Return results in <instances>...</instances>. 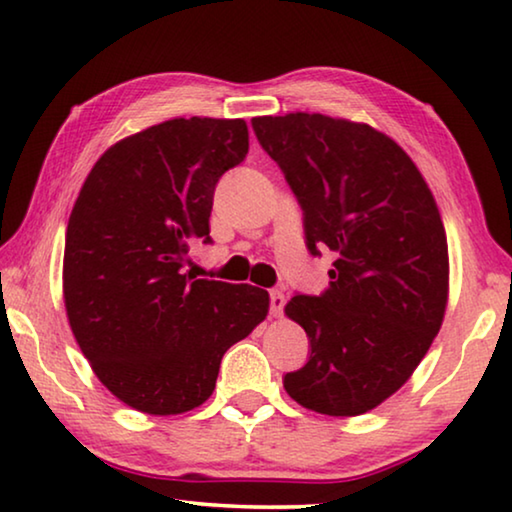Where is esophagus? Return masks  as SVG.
I'll use <instances>...</instances> for the list:
<instances>
[{"label": "esophagus", "instance_id": "obj_1", "mask_svg": "<svg viewBox=\"0 0 512 512\" xmlns=\"http://www.w3.org/2000/svg\"><path fill=\"white\" fill-rule=\"evenodd\" d=\"M284 309V293L282 291H271V316L280 318Z\"/></svg>", "mask_w": 512, "mask_h": 512}]
</instances>
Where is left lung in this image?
I'll return each instance as SVG.
<instances>
[{"mask_svg":"<svg viewBox=\"0 0 512 512\" xmlns=\"http://www.w3.org/2000/svg\"><path fill=\"white\" fill-rule=\"evenodd\" d=\"M253 128L298 196L311 255L336 257L323 296L284 307L311 345L284 388L334 418L372 411L409 381L443 325L449 255L436 198L402 146L368 124L289 112Z\"/></svg>","mask_w":512,"mask_h":512,"instance_id":"1","label":"left lung"}]
</instances>
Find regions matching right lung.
Wrapping results in <instances>:
<instances>
[{"instance_id":"1","label":"right lung","mask_w":512,"mask_h":512,"mask_svg":"<svg viewBox=\"0 0 512 512\" xmlns=\"http://www.w3.org/2000/svg\"><path fill=\"white\" fill-rule=\"evenodd\" d=\"M248 153L244 119L176 117L128 135L85 178L65 235L69 327L108 391L149 415L201 406L225 350L268 314L250 284L192 280L214 187Z\"/></svg>"}]
</instances>
